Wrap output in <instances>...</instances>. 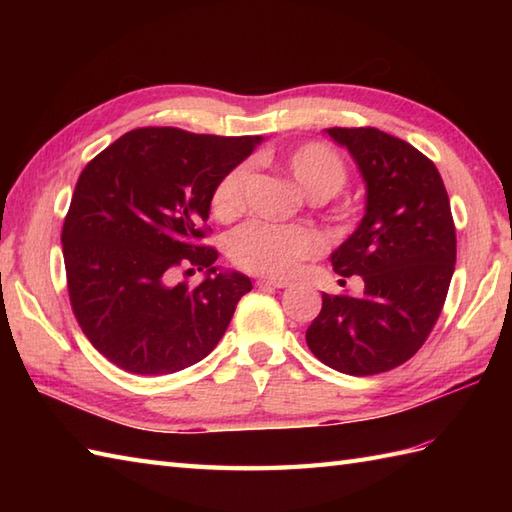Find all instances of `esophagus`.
<instances>
[{"label":"esophagus","instance_id":"obj_1","mask_svg":"<svg viewBox=\"0 0 512 512\" xmlns=\"http://www.w3.org/2000/svg\"><path fill=\"white\" fill-rule=\"evenodd\" d=\"M259 288H286L288 281L286 279H257Z\"/></svg>","mask_w":512,"mask_h":512}]
</instances>
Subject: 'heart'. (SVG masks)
Instances as JSON below:
<instances>
[{"instance_id": "b5f03b06", "label": "heart", "mask_w": 512, "mask_h": 512, "mask_svg": "<svg viewBox=\"0 0 512 512\" xmlns=\"http://www.w3.org/2000/svg\"><path fill=\"white\" fill-rule=\"evenodd\" d=\"M284 165L312 200H328L339 193L347 180L341 156L323 143H306L292 149ZM248 167L237 165L217 180L211 193V211L222 222H231L244 211V187ZM321 237L306 226H279L253 222L233 235L231 257L248 273L266 277H286L303 259L321 253Z\"/></svg>"}]
</instances>
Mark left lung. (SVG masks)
<instances>
[{
    "mask_svg": "<svg viewBox=\"0 0 512 512\" xmlns=\"http://www.w3.org/2000/svg\"><path fill=\"white\" fill-rule=\"evenodd\" d=\"M347 147L367 187L365 215L332 253L363 295H325L306 341L321 363L350 376L389 372L436 325L455 268V224L444 182L420 151L376 127L325 129ZM343 281V279H341Z\"/></svg>",
    "mask_w": 512,
    "mask_h": 512,
    "instance_id": "obj_1",
    "label": "left lung"
}]
</instances>
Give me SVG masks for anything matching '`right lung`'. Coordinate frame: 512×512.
I'll return each instance as SVG.
<instances>
[{"instance_id": "add662e5", "label": "right lung", "mask_w": 512, "mask_h": 512, "mask_svg": "<svg viewBox=\"0 0 512 512\" xmlns=\"http://www.w3.org/2000/svg\"><path fill=\"white\" fill-rule=\"evenodd\" d=\"M259 143L140 127L81 171L61 231L65 277L74 317L107 361L132 374H173L222 339L253 284L215 266L204 224L217 180ZM180 267L207 277L195 289L176 285Z\"/></svg>"}]
</instances>
